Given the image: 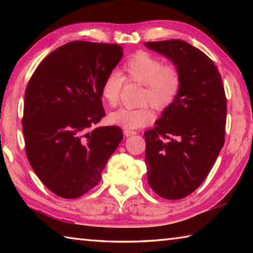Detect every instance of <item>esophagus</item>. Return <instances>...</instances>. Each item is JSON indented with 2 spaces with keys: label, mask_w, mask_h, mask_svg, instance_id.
<instances>
[{
  "label": "esophagus",
  "mask_w": 253,
  "mask_h": 253,
  "mask_svg": "<svg viewBox=\"0 0 253 253\" xmlns=\"http://www.w3.org/2000/svg\"><path fill=\"white\" fill-rule=\"evenodd\" d=\"M136 134H137V131H134V130H124V135H125L126 137L134 136Z\"/></svg>",
  "instance_id": "esophagus-1"
}]
</instances>
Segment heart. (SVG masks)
<instances>
[{"label":"heart","instance_id":"heart-1","mask_svg":"<svg viewBox=\"0 0 253 253\" xmlns=\"http://www.w3.org/2000/svg\"><path fill=\"white\" fill-rule=\"evenodd\" d=\"M124 83L142 85L139 104L144 106L134 109L119 108L109 114L108 121L113 125L130 130L154 121L155 114L152 106L163 111L174 104L182 89L183 76L174 63H164L155 55L140 51L124 63L119 74L111 72L102 81L100 96L107 105L117 106Z\"/></svg>","mask_w":253,"mask_h":253}]
</instances>
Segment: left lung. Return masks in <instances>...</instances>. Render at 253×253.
I'll return each instance as SVG.
<instances>
[{
    "mask_svg": "<svg viewBox=\"0 0 253 253\" xmlns=\"http://www.w3.org/2000/svg\"><path fill=\"white\" fill-rule=\"evenodd\" d=\"M145 45L169 58L183 76L177 99L144 134L149 186L163 199L179 200L203 183L224 145V87L212 60L186 41Z\"/></svg>",
    "mask_w": 253,
    "mask_h": 253,
    "instance_id": "obj_1",
    "label": "left lung"
}]
</instances>
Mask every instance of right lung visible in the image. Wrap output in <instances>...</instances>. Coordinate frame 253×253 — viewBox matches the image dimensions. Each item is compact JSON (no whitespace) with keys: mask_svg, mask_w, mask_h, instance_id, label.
<instances>
[{"mask_svg":"<svg viewBox=\"0 0 253 253\" xmlns=\"http://www.w3.org/2000/svg\"><path fill=\"white\" fill-rule=\"evenodd\" d=\"M122 57L116 43L71 41L46 55L29 80L25 154L41 182L60 198H80L95 187L122 142L119 127H95L106 115L101 84Z\"/></svg>","mask_w":253,"mask_h":253,"instance_id":"obj_1","label":"right lung"}]
</instances>
